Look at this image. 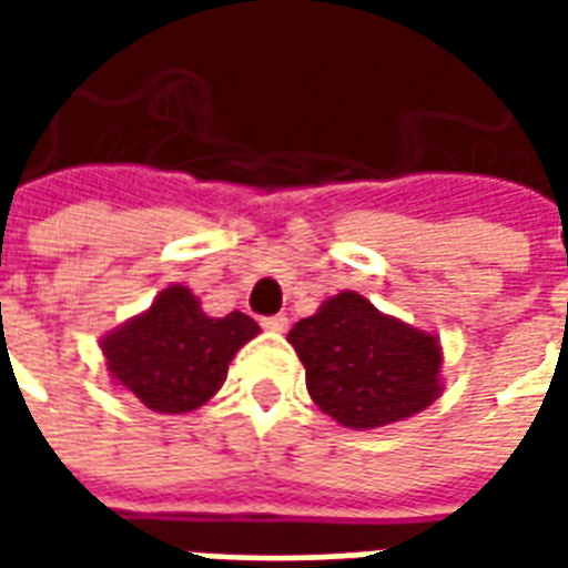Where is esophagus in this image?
<instances>
[{"label": "esophagus", "instance_id": "obj_1", "mask_svg": "<svg viewBox=\"0 0 568 568\" xmlns=\"http://www.w3.org/2000/svg\"><path fill=\"white\" fill-rule=\"evenodd\" d=\"M261 325L267 328V332H276L283 334L288 328V320H285L283 313H276V316H267V320H261Z\"/></svg>", "mask_w": 568, "mask_h": 568}]
</instances>
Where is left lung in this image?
Returning <instances> with one entry per match:
<instances>
[{"label":"left lung","instance_id":"1","mask_svg":"<svg viewBox=\"0 0 568 568\" xmlns=\"http://www.w3.org/2000/svg\"><path fill=\"white\" fill-rule=\"evenodd\" d=\"M288 344L304 362L310 398L356 432L402 423L444 393L438 337L386 316L358 292L322 301L295 322Z\"/></svg>","mask_w":568,"mask_h":568}]
</instances>
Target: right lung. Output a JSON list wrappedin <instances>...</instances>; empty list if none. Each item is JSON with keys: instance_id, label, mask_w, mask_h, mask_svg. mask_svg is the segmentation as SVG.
I'll use <instances>...</instances> for the list:
<instances>
[{"instance_id": "obj_1", "label": "right lung", "mask_w": 568, "mask_h": 568, "mask_svg": "<svg viewBox=\"0 0 568 568\" xmlns=\"http://www.w3.org/2000/svg\"><path fill=\"white\" fill-rule=\"evenodd\" d=\"M246 313L212 320L187 285H166L151 307L105 334V371L154 414H191L222 389L236 349L258 334Z\"/></svg>"}]
</instances>
